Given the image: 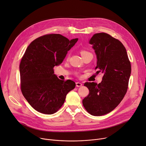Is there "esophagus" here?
Segmentation results:
<instances>
[{
  "label": "esophagus",
  "instance_id": "1",
  "mask_svg": "<svg viewBox=\"0 0 146 146\" xmlns=\"http://www.w3.org/2000/svg\"><path fill=\"white\" fill-rule=\"evenodd\" d=\"M76 86L77 87H81L82 86V84L80 82H76Z\"/></svg>",
  "mask_w": 146,
  "mask_h": 146
}]
</instances>
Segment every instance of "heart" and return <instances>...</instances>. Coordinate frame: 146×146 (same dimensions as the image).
I'll return each instance as SVG.
<instances>
[{
	"mask_svg": "<svg viewBox=\"0 0 146 146\" xmlns=\"http://www.w3.org/2000/svg\"><path fill=\"white\" fill-rule=\"evenodd\" d=\"M81 54L82 56H84V55H86V54H91V53L90 52H89V51H86V50H82L81 51ZM77 74H78V73H76V75H77Z\"/></svg>",
	"mask_w": 146,
	"mask_h": 146,
	"instance_id": "b5f03b06",
	"label": "heart"
}]
</instances>
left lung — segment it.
Instances as JSON below:
<instances>
[{"instance_id": "left-lung-1", "label": "left lung", "mask_w": 146, "mask_h": 146, "mask_svg": "<svg viewBox=\"0 0 146 146\" xmlns=\"http://www.w3.org/2000/svg\"><path fill=\"white\" fill-rule=\"evenodd\" d=\"M96 54L97 73H104L102 82H85L89 90L82 104L89 113L102 116L115 109L126 95L131 74L126 50L117 39L105 33L95 34L89 41Z\"/></svg>"}]
</instances>
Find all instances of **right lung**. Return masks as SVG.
<instances>
[{
  "label": "right lung",
  "mask_w": 146,
  "mask_h": 146,
  "mask_svg": "<svg viewBox=\"0 0 146 146\" xmlns=\"http://www.w3.org/2000/svg\"><path fill=\"white\" fill-rule=\"evenodd\" d=\"M78 38L69 40L60 34H50L33 41L20 64V88L29 104L41 113L51 115L64 104L66 95L75 87L70 80L58 79L54 67L60 65Z\"/></svg>",
  "instance_id": "1"
}]
</instances>
